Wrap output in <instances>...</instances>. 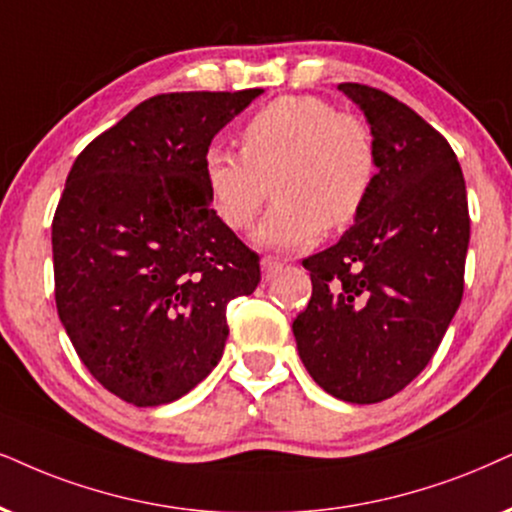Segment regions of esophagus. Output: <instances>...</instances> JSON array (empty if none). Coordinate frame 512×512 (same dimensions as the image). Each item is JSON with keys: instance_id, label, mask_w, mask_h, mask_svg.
Here are the masks:
<instances>
[{"instance_id": "obj_1", "label": "esophagus", "mask_w": 512, "mask_h": 512, "mask_svg": "<svg viewBox=\"0 0 512 512\" xmlns=\"http://www.w3.org/2000/svg\"><path fill=\"white\" fill-rule=\"evenodd\" d=\"M281 269H283V264L274 260V257H262V276L267 278V281L271 276H276Z\"/></svg>"}]
</instances>
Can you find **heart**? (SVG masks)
I'll return each mask as SVG.
<instances>
[{
    "instance_id": "b5f03b06",
    "label": "heart",
    "mask_w": 512,
    "mask_h": 512,
    "mask_svg": "<svg viewBox=\"0 0 512 512\" xmlns=\"http://www.w3.org/2000/svg\"><path fill=\"white\" fill-rule=\"evenodd\" d=\"M375 177L378 146L368 122L314 94L262 106L241 129V153L210 146L203 155L210 208L226 229H248L271 186L276 205L257 238L278 250L307 248L321 229L357 222Z\"/></svg>"
}]
</instances>
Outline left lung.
I'll list each match as a JSON object with an SVG mask.
<instances>
[{
    "label": "left lung",
    "mask_w": 512,
    "mask_h": 512,
    "mask_svg": "<svg viewBox=\"0 0 512 512\" xmlns=\"http://www.w3.org/2000/svg\"><path fill=\"white\" fill-rule=\"evenodd\" d=\"M378 146V177L354 226L307 257L312 300L293 333L323 390L375 404L428 366L463 297L470 215L454 148L416 111L342 82Z\"/></svg>",
    "instance_id": "left-lung-1"
}]
</instances>
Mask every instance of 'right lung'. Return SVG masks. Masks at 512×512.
Wrapping results in <instances>:
<instances>
[{
  "label": "right lung",
  "instance_id": "right-lung-1",
  "mask_svg": "<svg viewBox=\"0 0 512 512\" xmlns=\"http://www.w3.org/2000/svg\"><path fill=\"white\" fill-rule=\"evenodd\" d=\"M262 89L141 101L77 155L51 222L58 319L115 397L160 406L222 359L260 257L210 208L203 155Z\"/></svg>",
  "mask_w": 512,
  "mask_h": 512
}]
</instances>
